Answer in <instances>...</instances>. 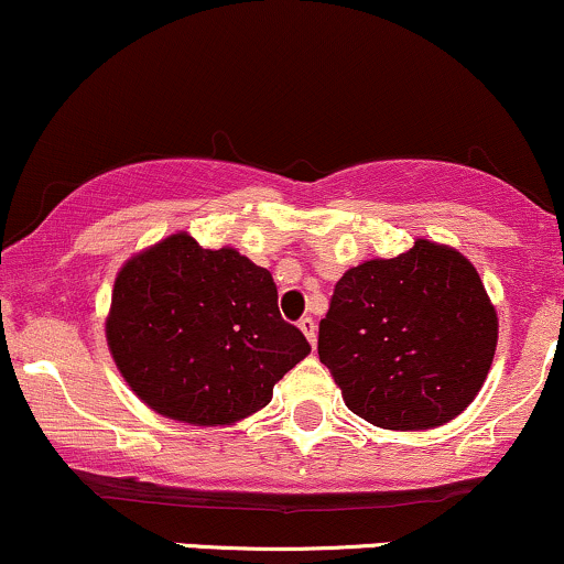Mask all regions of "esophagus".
<instances>
[{"label":"esophagus","mask_w":564,"mask_h":564,"mask_svg":"<svg viewBox=\"0 0 564 564\" xmlns=\"http://www.w3.org/2000/svg\"><path fill=\"white\" fill-rule=\"evenodd\" d=\"M300 328H302V334L307 336L310 345L315 347V341H318V328H315V321L313 318H302L300 321Z\"/></svg>","instance_id":"obj_1"}]
</instances>
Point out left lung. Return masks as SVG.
I'll return each mask as SVG.
<instances>
[{
	"mask_svg": "<svg viewBox=\"0 0 564 564\" xmlns=\"http://www.w3.org/2000/svg\"><path fill=\"white\" fill-rule=\"evenodd\" d=\"M498 318L467 257L419 238L349 268L318 328L321 364L347 408L381 430H432L480 392Z\"/></svg>",
	"mask_w": 564,
	"mask_h": 564,
	"instance_id": "obj_1",
	"label": "left lung"
}]
</instances>
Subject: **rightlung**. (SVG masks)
I'll use <instances>...</instances> for the list:
<instances>
[{"label": "right lung", "instance_id": "obj_1", "mask_svg": "<svg viewBox=\"0 0 564 564\" xmlns=\"http://www.w3.org/2000/svg\"><path fill=\"white\" fill-rule=\"evenodd\" d=\"M106 339L148 408L193 426L232 424L273 400L310 352L278 313L270 270L236 249L174 232L140 251L113 283Z\"/></svg>", "mask_w": 564, "mask_h": 564}]
</instances>
